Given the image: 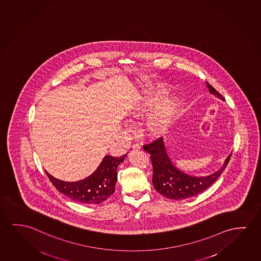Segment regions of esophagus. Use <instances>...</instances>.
Segmentation results:
<instances>
[{
  "label": "esophagus",
  "mask_w": 261,
  "mask_h": 261,
  "mask_svg": "<svg viewBox=\"0 0 261 261\" xmlns=\"http://www.w3.org/2000/svg\"><path fill=\"white\" fill-rule=\"evenodd\" d=\"M133 150H140V145H138V144H135V145L132 146Z\"/></svg>",
  "instance_id": "34e87169"
}]
</instances>
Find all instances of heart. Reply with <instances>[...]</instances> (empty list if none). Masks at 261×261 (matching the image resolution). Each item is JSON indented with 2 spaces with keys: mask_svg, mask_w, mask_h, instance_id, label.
Returning a JSON list of instances; mask_svg holds the SVG:
<instances>
[{
  "mask_svg": "<svg viewBox=\"0 0 261 261\" xmlns=\"http://www.w3.org/2000/svg\"><path fill=\"white\" fill-rule=\"evenodd\" d=\"M170 91V86L162 85L155 89L152 95L139 96L136 104L133 107V114L135 116H140L141 114L151 109L152 106L167 96ZM180 109L181 101L178 96L173 95L165 97L145 118L144 122V131L145 134L151 137L165 136L177 120L180 115Z\"/></svg>",
  "mask_w": 261,
  "mask_h": 261,
  "instance_id": "heart-1",
  "label": "heart"
}]
</instances>
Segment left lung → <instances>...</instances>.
<instances>
[{
	"label": "left lung",
	"instance_id": "obj_1",
	"mask_svg": "<svg viewBox=\"0 0 261 261\" xmlns=\"http://www.w3.org/2000/svg\"><path fill=\"white\" fill-rule=\"evenodd\" d=\"M210 93L224 101L223 96L213 86L205 82ZM145 152L151 154L153 173L152 185L158 193L171 200H185L202 193L221 176L229 163L231 152L225 159L223 165L216 172L206 176H195L185 173L177 168L169 156L165 141L163 138L144 146Z\"/></svg>",
	"mask_w": 261,
	"mask_h": 261
}]
</instances>
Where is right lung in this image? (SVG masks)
Segmentation results:
<instances>
[{
    "label": "right lung",
    "instance_id": "obj_1",
    "mask_svg": "<svg viewBox=\"0 0 261 261\" xmlns=\"http://www.w3.org/2000/svg\"><path fill=\"white\" fill-rule=\"evenodd\" d=\"M125 157L126 154L120 157L106 155L91 175L77 181H64L50 175L47 171L45 173L57 190L71 201L83 204H98L115 193L117 167Z\"/></svg>",
    "mask_w": 261,
    "mask_h": 261
}]
</instances>
